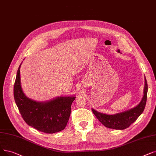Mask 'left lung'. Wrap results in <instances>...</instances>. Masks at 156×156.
Instances as JSON below:
<instances>
[{
	"label": "left lung",
	"instance_id": "1",
	"mask_svg": "<svg viewBox=\"0 0 156 156\" xmlns=\"http://www.w3.org/2000/svg\"><path fill=\"white\" fill-rule=\"evenodd\" d=\"M148 85L147 80L145 77V87L144 90V97L140 103L131 109L116 113L114 115H106L97 112L94 109H92L95 116L99 120L100 122L105 127L114 129H124L131 125L134 121L139 117L140 115L143 113L147 98Z\"/></svg>",
	"mask_w": 156,
	"mask_h": 156
}]
</instances>
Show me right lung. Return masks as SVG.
<instances>
[{"mask_svg": "<svg viewBox=\"0 0 156 156\" xmlns=\"http://www.w3.org/2000/svg\"><path fill=\"white\" fill-rule=\"evenodd\" d=\"M22 64V63H21ZM14 85V98L20 114L29 126L45 133L64 129L69 120L74 96L58 97L46 102H37L27 97L20 82V67Z\"/></svg>", "mask_w": 156, "mask_h": 156, "instance_id": "1", "label": "right lung"}]
</instances>
